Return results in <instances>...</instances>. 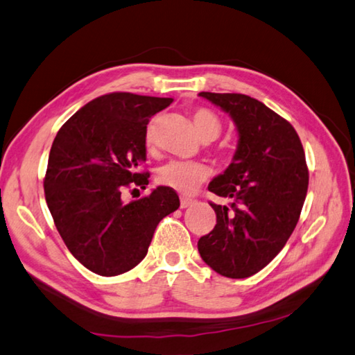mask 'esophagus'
I'll return each instance as SVG.
<instances>
[{"label":"esophagus","instance_id":"34e87169","mask_svg":"<svg viewBox=\"0 0 355 355\" xmlns=\"http://www.w3.org/2000/svg\"><path fill=\"white\" fill-rule=\"evenodd\" d=\"M193 203H196V201H193L192 198H186V197H183L182 200H180V207H182V209H186V207L192 206Z\"/></svg>","mask_w":355,"mask_h":355}]
</instances>
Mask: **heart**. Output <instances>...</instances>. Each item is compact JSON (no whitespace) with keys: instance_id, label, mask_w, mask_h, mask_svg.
<instances>
[{"instance_id":"b5f03b06","label":"heart","mask_w":355,"mask_h":355,"mask_svg":"<svg viewBox=\"0 0 355 355\" xmlns=\"http://www.w3.org/2000/svg\"><path fill=\"white\" fill-rule=\"evenodd\" d=\"M192 121L198 137L203 141L209 143L218 138L221 132V121L212 110L205 107L197 109L192 114ZM144 143L149 150L154 149V123L149 124L148 130H146ZM207 177H209V168L203 163L171 162L158 171L157 180L159 184L169 187L172 191H177L180 193H192Z\"/></svg>"}]
</instances>
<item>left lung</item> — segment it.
Returning a JSON list of instances; mask_svg holds the SVG:
<instances>
[{
  "label": "left lung",
  "mask_w": 355,
  "mask_h": 355,
  "mask_svg": "<svg viewBox=\"0 0 355 355\" xmlns=\"http://www.w3.org/2000/svg\"><path fill=\"white\" fill-rule=\"evenodd\" d=\"M229 114L239 144L227 169L207 189L231 198L214 205L217 225L198 240L207 266L229 279H246L272 261L295 229L309 173L295 129L261 101L243 94L200 92Z\"/></svg>",
  "instance_id": "obj_1"
}]
</instances>
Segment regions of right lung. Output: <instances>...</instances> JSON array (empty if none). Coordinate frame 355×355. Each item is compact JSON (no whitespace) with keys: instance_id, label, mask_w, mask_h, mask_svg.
Here are the masks:
<instances>
[{"instance_id":"add662e5","label":"right lung","mask_w":355,"mask_h":355,"mask_svg":"<svg viewBox=\"0 0 355 355\" xmlns=\"http://www.w3.org/2000/svg\"><path fill=\"white\" fill-rule=\"evenodd\" d=\"M172 98L114 92L87 103L62 124L52 143L44 178L47 207L62 241L83 266L114 277L148 254L166 215L180 207L175 191L158 186L124 203L130 184L146 189V130Z\"/></svg>"}]
</instances>
